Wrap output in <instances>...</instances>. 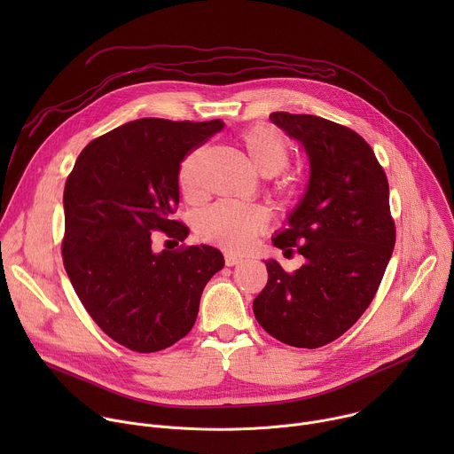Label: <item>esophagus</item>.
Segmentation results:
<instances>
[{"label": "esophagus", "instance_id": "esophagus-1", "mask_svg": "<svg viewBox=\"0 0 454 454\" xmlns=\"http://www.w3.org/2000/svg\"><path fill=\"white\" fill-rule=\"evenodd\" d=\"M224 262H226L228 268H231V266L242 264L244 258H242V256H237V254H233V253H226V254H224Z\"/></svg>", "mask_w": 454, "mask_h": 454}]
</instances>
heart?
Wrapping results in <instances>:
<instances>
[{"label": "heart", "mask_w": 454, "mask_h": 454, "mask_svg": "<svg viewBox=\"0 0 454 454\" xmlns=\"http://www.w3.org/2000/svg\"><path fill=\"white\" fill-rule=\"evenodd\" d=\"M240 145L253 168L264 177L280 174L289 161L286 140L270 125L249 127L240 137ZM198 161L200 151H193L181 163L179 184L186 196H196L198 192ZM268 221L270 214L261 205L221 201L200 215L196 228L203 240L240 251L268 226Z\"/></svg>", "instance_id": "b5f03b06"}]
</instances>
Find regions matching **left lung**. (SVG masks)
Returning a JSON list of instances; mask_svg holds the SVG:
<instances>
[{"mask_svg": "<svg viewBox=\"0 0 454 454\" xmlns=\"http://www.w3.org/2000/svg\"><path fill=\"white\" fill-rule=\"evenodd\" d=\"M270 120L309 160V181L273 244L298 246L294 273L270 258L268 284L253 300L261 327L278 341L317 348L345 334L373 300L395 246L390 188L372 147L352 129L312 114Z\"/></svg>", "mask_w": 454, "mask_h": 454, "instance_id": "left-lung-1", "label": "left lung"}]
</instances>
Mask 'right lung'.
I'll return each mask as SVG.
<instances>
[{
  "mask_svg": "<svg viewBox=\"0 0 454 454\" xmlns=\"http://www.w3.org/2000/svg\"><path fill=\"white\" fill-rule=\"evenodd\" d=\"M224 127L221 120L140 118L93 140L64 186L62 261L97 325L135 352L163 350L193 327L208 280L224 268L217 247L153 249L151 231L184 240L170 215L179 163Z\"/></svg>",
  "mask_w": 454,
  "mask_h": 454,
  "instance_id": "add662e5",
  "label": "right lung"
}]
</instances>
